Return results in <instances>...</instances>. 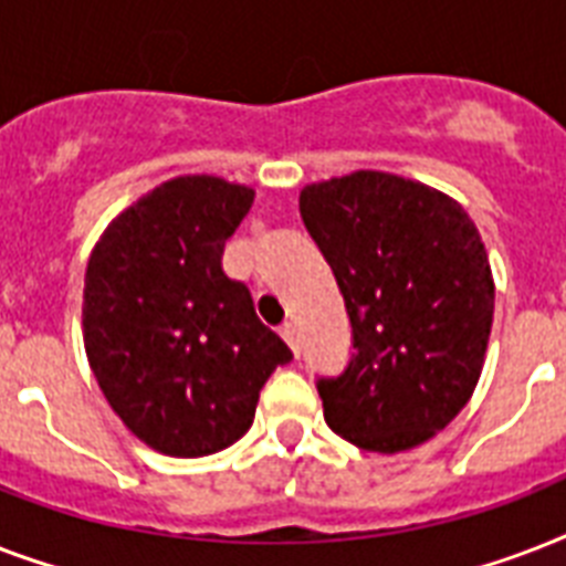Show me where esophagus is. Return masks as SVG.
<instances>
[{
    "mask_svg": "<svg viewBox=\"0 0 566 566\" xmlns=\"http://www.w3.org/2000/svg\"><path fill=\"white\" fill-rule=\"evenodd\" d=\"M282 337L287 340V346L293 349V355H300V332H296V326H293V323H284Z\"/></svg>",
    "mask_w": 566,
    "mask_h": 566,
    "instance_id": "esophagus-1",
    "label": "esophagus"
}]
</instances>
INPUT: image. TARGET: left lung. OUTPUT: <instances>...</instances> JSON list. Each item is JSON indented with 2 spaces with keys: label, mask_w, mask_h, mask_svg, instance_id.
<instances>
[{
  "label": "left lung",
  "mask_w": 566,
  "mask_h": 566,
  "mask_svg": "<svg viewBox=\"0 0 566 566\" xmlns=\"http://www.w3.org/2000/svg\"><path fill=\"white\" fill-rule=\"evenodd\" d=\"M300 213L353 326L344 373L317 378L328 429L370 452L417 447L482 376L493 275L479 229L447 193L376 170L308 185Z\"/></svg>",
  "instance_id": "1"
}]
</instances>
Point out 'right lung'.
<instances>
[{
  "label": "right lung",
  "mask_w": 566,
  "mask_h": 566,
  "mask_svg": "<svg viewBox=\"0 0 566 566\" xmlns=\"http://www.w3.org/2000/svg\"><path fill=\"white\" fill-rule=\"evenodd\" d=\"M255 193L181 176L111 222L84 275V349L119 420L164 455L231 447L255 420L261 387L293 358L255 314L222 249Z\"/></svg>",
  "instance_id": "1"
}]
</instances>
